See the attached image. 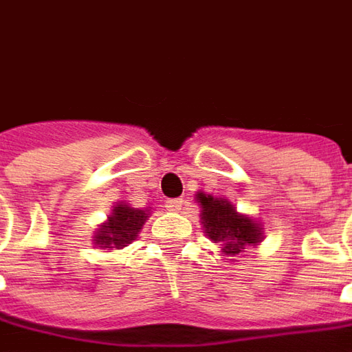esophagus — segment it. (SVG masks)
<instances>
[{
    "label": "esophagus",
    "instance_id": "34e87169",
    "mask_svg": "<svg viewBox=\"0 0 352 352\" xmlns=\"http://www.w3.org/2000/svg\"><path fill=\"white\" fill-rule=\"evenodd\" d=\"M184 206V199H169L168 207L171 211H175V213H181V209Z\"/></svg>",
    "mask_w": 352,
    "mask_h": 352
}]
</instances>
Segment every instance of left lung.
<instances>
[{
	"label": "left lung",
	"instance_id": "1",
	"mask_svg": "<svg viewBox=\"0 0 352 352\" xmlns=\"http://www.w3.org/2000/svg\"><path fill=\"white\" fill-rule=\"evenodd\" d=\"M196 199L201 209L199 219L204 224V234L213 243H221L222 254L237 256L245 252V249L262 243L264 239L262 222L256 221L251 214L239 213L230 199L214 198L206 192H198Z\"/></svg>",
	"mask_w": 352,
	"mask_h": 352
}]
</instances>
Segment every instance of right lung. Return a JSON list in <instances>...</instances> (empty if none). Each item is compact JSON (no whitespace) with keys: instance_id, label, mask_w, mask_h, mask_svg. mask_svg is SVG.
<instances>
[{"instance_id":"obj_1","label":"right lung","mask_w":352,"mask_h":352,"mask_svg":"<svg viewBox=\"0 0 352 352\" xmlns=\"http://www.w3.org/2000/svg\"><path fill=\"white\" fill-rule=\"evenodd\" d=\"M148 214H151L148 207L138 209L126 201L115 204L107 221L98 224V228L94 232V247L101 251H115V249L128 247L133 239H138L143 224L148 221Z\"/></svg>"}]
</instances>
